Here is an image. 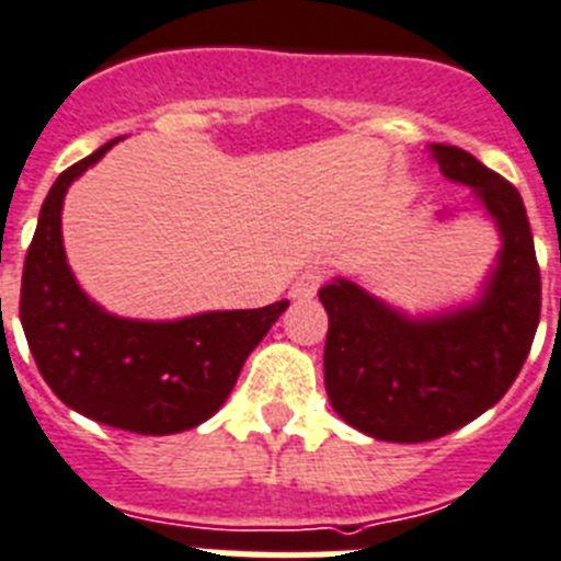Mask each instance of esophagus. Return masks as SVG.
Listing matches in <instances>:
<instances>
[{
	"label": "esophagus",
	"instance_id": "esophagus-1",
	"mask_svg": "<svg viewBox=\"0 0 561 561\" xmlns=\"http://www.w3.org/2000/svg\"><path fill=\"white\" fill-rule=\"evenodd\" d=\"M321 279H324V271H321V267H308L305 274L296 276L294 287H290V296H294V299H310V296L319 290Z\"/></svg>",
	"mask_w": 561,
	"mask_h": 561
}]
</instances>
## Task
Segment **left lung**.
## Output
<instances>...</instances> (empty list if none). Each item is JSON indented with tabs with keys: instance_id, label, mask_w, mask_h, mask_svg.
<instances>
[{
	"instance_id": "8db88e82",
	"label": "left lung",
	"mask_w": 561,
	"mask_h": 561,
	"mask_svg": "<svg viewBox=\"0 0 561 561\" xmlns=\"http://www.w3.org/2000/svg\"><path fill=\"white\" fill-rule=\"evenodd\" d=\"M446 180L469 186L503 248L469 305L409 316L353 279L319 290L330 328L324 387L339 417L375 440L423 443L480 417L508 392L542 308L537 251L523 197L457 146L432 144Z\"/></svg>"
}]
</instances>
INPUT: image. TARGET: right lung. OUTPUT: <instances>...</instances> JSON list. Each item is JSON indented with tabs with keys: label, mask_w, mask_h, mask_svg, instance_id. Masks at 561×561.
I'll use <instances>...</instances> for the list:
<instances>
[{
	"label": "right lung",
	"mask_w": 561,
	"mask_h": 561,
	"mask_svg": "<svg viewBox=\"0 0 561 561\" xmlns=\"http://www.w3.org/2000/svg\"><path fill=\"white\" fill-rule=\"evenodd\" d=\"M118 140L72 163L53 183L24 256L19 319L58 401L135 435H178L226 403L245 358L290 301L174 321L121 319L95 305L67 265L61 208L72 180Z\"/></svg>",
	"instance_id": "right-lung-1"
}]
</instances>
